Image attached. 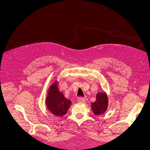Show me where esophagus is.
<instances>
[{"label":"esophagus","instance_id":"1","mask_svg":"<svg viewBox=\"0 0 150 150\" xmlns=\"http://www.w3.org/2000/svg\"><path fill=\"white\" fill-rule=\"evenodd\" d=\"M78 101L81 103H84L85 102V99L83 97H79L78 98Z\"/></svg>","mask_w":150,"mask_h":150}]
</instances>
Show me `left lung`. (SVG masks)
Returning a JSON list of instances; mask_svg holds the SVG:
<instances>
[{
  "instance_id": "1",
  "label": "left lung",
  "mask_w": 150,
  "mask_h": 150,
  "mask_svg": "<svg viewBox=\"0 0 150 150\" xmlns=\"http://www.w3.org/2000/svg\"><path fill=\"white\" fill-rule=\"evenodd\" d=\"M108 99L105 93H98L96 94V100L91 104V109L94 114L100 115L107 110Z\"/></svg>"
}]
</instances>
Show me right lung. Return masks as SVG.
Here are the masks:
<instances>
[{"instance_id": "right-lung-1", "label": "right lung", "mask_w": 150, "mask_h": 150, "mask_svg": "<svg viewBox=\"0 0 150 150\" xmlns=\"http://www.w3.org/2000/svg\"><path fill=\"white\" fill-rule=\"evenodd\" d=\"M57 82L52 84L48 90L46 105L49 111L57 116L65 115L69 108L71 101L66 99L57 88Z\"/></svg>"}]
</instances>
